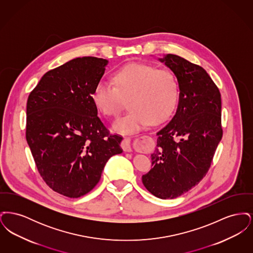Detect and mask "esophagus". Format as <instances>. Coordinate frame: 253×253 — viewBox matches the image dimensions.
I'll use <instances>...</instances> for the list:
<instances>
[{
	"instance_id": "obj_1",
	"label": "esophagus",
	"mask_w": 253,
	"mask_h": 253,
	"mask_svg": "<svg viewBox=\"0 0 253 253\" xmlns=\"http://www.w3.org/2000/svg\"><path fill=\"white\" fill-rule=\"evenodd\" d=\"M121 148L123 149L124 152H131L132 151V148H131V138L124 137L122 142H121Z\"/></svg>"
}]
</instances>
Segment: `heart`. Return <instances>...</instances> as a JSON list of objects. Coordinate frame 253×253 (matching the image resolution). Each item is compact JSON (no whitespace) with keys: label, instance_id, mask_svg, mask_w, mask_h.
Instances as JSON below:
<instances>
[{"label":"heart","instance_id":"obj_1","mask_svg":"<svg viewBox=\"0 0 253 253\" xmlns=\"http://www.w3.org/2000/svg\"><path fill=\"white\" fill-rule=\"evenodd\" d=\"M113 82L114 84L99 82L94 89L93 99L103 115L117 117L130 98L131 111L114 123L117 132L132 133L148 126L151 121H164L177 100V83L168 69L132 63L115 73Z\"/></svg>","mask_w":253,"mask_h":253}]
</instances>
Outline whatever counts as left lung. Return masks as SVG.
Wrapping results in <instances>:
<instances>
[{
  "label": "left lung",
  "mask_w": 253,
  "mask_h": 253,
  "mask_svg": "<svg viewBox=\"0 0 253 253\" xmlns=\"http://www.w3.org/2000/svg\"><path fill=\"white\" fill-rule=\"evenodd\" d=\"M159 60L175 75L179 100L171 120L157 132L153 169L142 183L158 198L172 199L197 185L211 167L223 135L221 94L201 66L172 54Z\"/></svg>",
  "instance_id": "8db88e82"
}]
</instances>
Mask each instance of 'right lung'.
Masks as SVG:
<instances>
[{"mask_svg":"<svg viewBox=\"0 0 253 253\" xmlns=\"http://www.w3.org/2000/svg\"><path fill=\"white\" fill-rule=\"evenodd\" d=\"M108 60L77 58L45 73L29 94L25 137L42 178L54 192L78 198L92 191L122 136L97 117L93 99Z\"/></svg>","mask_w":253,"mask_h":253,"instance_id":"right-lung-1","label":"right lung"}]
</instances>
